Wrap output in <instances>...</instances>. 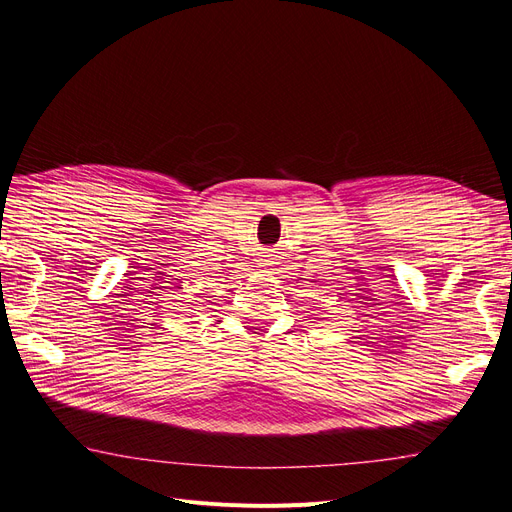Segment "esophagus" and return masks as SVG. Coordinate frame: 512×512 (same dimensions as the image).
<instances>
[{"instance_id": "34e87169", "label": "esophagus", "mask_w": 512, "mask_h": 512, "mask_svg": "<svg viewBox=\"0 0 512 512\" xmlns=\"http://www.w3.org/2000/svg\"><path fill=\"white\" fill-rule=\"evenodd\" d=\"M263 257H265V259H263V261H265L263 265H272V263H270V257H272V255H263Z\"/></svg>"}]
</instances>
